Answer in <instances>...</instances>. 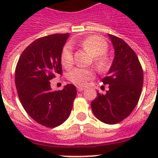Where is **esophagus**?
I'll use <instances>...</instances> for the list:
<instances>
[{
    "label": "esophagus",
    "mask_w": 158,
    "mask_h": 158,
    "mask_svg": "<svg viewBox=\"0 0 158 158\" xmlns=\"http://www.w3.org/2000/svg\"><path fill=\"white\" fill-rule=\"evenodd\" d=\"M77 89L78 92H82L83 90H85V88H82V87H77Z\"/></svg>",
    "instance_id": "obj_1"
}]
</instances>
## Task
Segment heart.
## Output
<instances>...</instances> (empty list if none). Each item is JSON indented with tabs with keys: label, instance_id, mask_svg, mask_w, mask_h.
<instances>
[{
	"label": "heart",
	"instance_id": "obj_1",
	"mask_svg": "<svg viewBox=\"0 0 158 158\" xmlns=\"http://www.w3.org/2000/svg\"><path fill=\"white\" fill-rule=\"evenodd\" d=\"M84 50L94 57V63L100 70H104L108 66V59L104 54L107 51V44L103 39L96 36H90L80 43ZM62 63L65 68H69L73 64V55L71 46L64 47L62 52ZM95 72L92 69L75 68L69 73L68 78L77 86H85L89 81L93 79Z\"/></svg>",
	"mask_w": 158,
	"mask_h": 158
}]
</instances>
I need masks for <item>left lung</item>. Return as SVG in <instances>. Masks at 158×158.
<instances>
[{
    "label": "left lung",
    "instance_id": "1",
    "mask_svg": "<svg viewBox=\"0 0 158 158\" xmlns=\"http://www.w3.org/2000/svg\"><path fill=\"white\" fill-rule=\"evenodd\" d=\"M115 51L107 76L102 79L109 89L105 94L97 92L91 103L95 116L104 123L123 120L136 107L143 85V71L135 51L120 38L108 34Z\"/></svg>",
    "mask_w": 158,
    "mask_h": 158
}]
</instances>
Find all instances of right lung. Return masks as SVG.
<instances>
[{"label": "right lung", "instance_id": "obj_1", "mask_svg": "<svg viewBox=\"0 0 158 158\" xmlns=\"http://www.w3.org/2000/svg\"><path fill=\"white\" fill-rule=\"evenodd\" d=\"M69 34H54L35 40L25 49L16 68L19 99L35 121L56 127L70 115L77 89L66 85L54 91L50 81L62 73V52Z\"/></svg>", "mask_w": 158, "mask_h": 158}]
</instances>
